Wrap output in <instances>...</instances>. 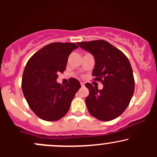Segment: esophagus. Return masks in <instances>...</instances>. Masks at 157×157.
<instances>
[{
	"label": "esophagus",
	"mask_w": 157,
	"mask_h": 157,
	"mask_svg": "<svg viewBox=\"0 0 157 157\" xmlns=\"http://www.w3.org/2000/svg\"><path fill=\"white\" fill-rule=\"evenodd\" d=\"M80 85H81V86H82V87H84V86H85V83H84V82H80Z\"/></svg>",
	"instance_id": "1"
}]
</instances>
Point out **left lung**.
I'll use <instances>...</instances> for the list:
<instances>
[{
	"label": "left lung",
	"mask_w": 157,
	"mask_h": 157,
	"mask_svg": "<svg viewBox=\"0 0 157 157\" xmlns=\"http://www.w3.org/2000/svg\"><path fill=\"white\" fill-rule=\"evenodd\" d=\"M77 44L94 57L93 80L103 85L98 90L89 82L86 84L89 91L86 103L90 114L102 121L114 120L127 109L134 92L130 62L123 52L103 40Z\"/></svg>",
	"instance_id": "left-lung-1"
}]
</instances>
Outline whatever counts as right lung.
<instances>
[{"instance_id": "1", "label": "right lung", "mask_w": 157, "mask_h": 157, "mask_svg": "<svg viewBox=\"0 0 157 157\" xmlns=\"http://www.w3.org/2000/svg\"><path fill=\"white\" fill-rule=\"evenodd\" d=\"M78 48L73 43H52L34 54L23 71L21 87L27 103L39 118L57 121L69 110L81 87L77 79L65 86L57 83V74L66 70L68 56Z\"/></svg>"}]
</instances>
